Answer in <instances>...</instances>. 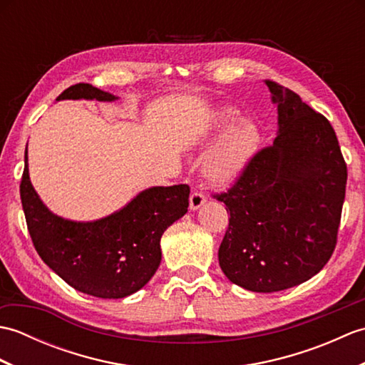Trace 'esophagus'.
<instances>
[{
    "label": "esophagus",
    "instance_id": "esophagus-1",
    "mask_svg": "<svg viewBox=\"0 0 365 365\" xmlns=\"http://www.w3.org/2000/svg\"><path fill=\"white\" fill-rule=\"evenodd\" d=\"M205 196L200 191H192L190 196V210H197V208L205 204Z\"/></svg>",
    "mask_w": 365,
    "mask_h": 365
}]
</instances>
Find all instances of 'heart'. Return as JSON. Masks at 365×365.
Instances as JSON below:
<instances>
[{
  "instance_id": "b5f03b06",
  "label": "heart",
  "mask_w": 365,
  "mask_h": 365,
  "mask_svg": "<svg viewBox=\"0 0 365 365\" xmlns=\"http://www.w3.org/2000/svg\"><path fill=\"white\" fill-rule=\"evenodd\" d=\"M238 113L224 110L221 123L229 125L238 120ZM260 144V130L252 120H242L232 125L221 136L204 161V174L216 185L234 182L243 173Z\"/></svg>"
}]
</instances>
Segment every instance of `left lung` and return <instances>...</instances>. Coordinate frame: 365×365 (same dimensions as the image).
<instances>
[{
  "label": "left lung",
  "mask_w": 365,
  "mask_h": 365,
  "mask_svg": "<svg viewBox=\"0 0 365 365\" xmlns=\"http://www.w3.org/2000/svg\"><path fill=\"white\" fill-rule=\"evenodd\" d=\"M279 133L221 195L230 213L218 259L246 290L271 293L306 282L337 245L346 163L336 131L297 92L265 80Z\"/></svg>",
  "instance_id": "obj_1"
}]
</instances>
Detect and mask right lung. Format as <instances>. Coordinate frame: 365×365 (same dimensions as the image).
<instances>
[{"instance_id":"right-lung-1","label":"right lung","mask_w":365,"mask_h":365,"mask_svg":"<svg viewBox=\"0 0 365 365\" xmlns=\"http://www.w3.org/2000/svg\"><path fill=\"white\" fill-rule=\"evenodd\" d=\"M118 97L88 83L67 88L56 100ZM20 197L31 240L41 259L75 290L97 298H125L150 281L161 262V235L188 212L190 187L145 190L106 218L68 221L53 215L38 199L28 173V150Z\"/></svg>"}]
</instances>
